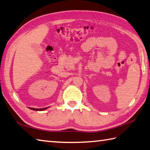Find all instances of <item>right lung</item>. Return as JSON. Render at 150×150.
<instances>
[{
    "label": "right lung",
    "mask_w": 150,
    "mask_h": 150,
    "mask_svg": "<svg viewBox=\"0 0 150 150\" xmlns=\"http://www.w3.org/2000/svg\"><path fill=\"white\" fill-rule=\"evenodd\" d=\"M46 108H30V109L33 110H35V111H42V110H46Z\"/></svg>",
    "instance_id": "right-lung-1"
}]
</instances>
